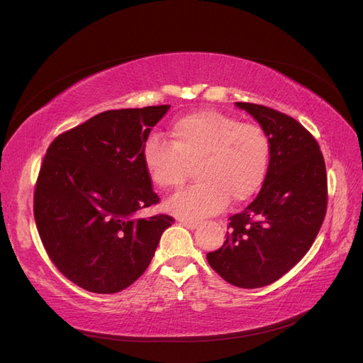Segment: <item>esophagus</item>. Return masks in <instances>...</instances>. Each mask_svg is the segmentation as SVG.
<instances>
[{"mask_svg": "<svg viewBox=\"0 0 363 363\" xmlns=\"http://www.w3.org/2000/svg\"><path fill=\"white\" fill-rule=\"evenodd\" d=\"M180 224L184 225L186 228H189V230H194V228L200 225L199 221H189V219H180Z\"/></svg>", "mask_w": 363, "mask_h": 363, "instance_id": "obj_1", "label": "esophagus"}]
</instances>
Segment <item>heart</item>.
<instances>
[{"label": "heart", "instance_id": "b5f03b06", "mask_svg": "<svg viewBox=\"0 0 363 363\" xmlns=\"http://www.w3.org/2000/svg\"><path fill=\"white\" fill-rule=\"evenodd\" d=\"M171 142L151 136L142 147L148 177L160 189L179 188L196 163L200 182L175 194L167 207L183 219H200L221 212L230 199L242 203L267 177L271 145L259 124L216 111H196L175 119Z\"/></svg>", "mask_w": 363, "mask_h": 363}]
</instances>
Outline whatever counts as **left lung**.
Listing matches in <instances>:
<instances>
[{"label":"left lung","instance_id":"left-lung-1","mask_svg":"<svg viewBox=\"0 0 363 363\" xmlns=\"http://www.w3.org/2000/svg\"><path fill=\"white\" fill-rule=\"evenodd\" d=\"M267 131V177L245 211L230 216L221 248L207 262L225 281L255 289L271 284L298 263L320 232L327 211V174L316 139L276 108L236 103Z\"/></svg>","mask_w":363,"mask_h":363}]
</instances>
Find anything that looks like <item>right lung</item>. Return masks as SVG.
I'll list each match as a JSON object with an SVG mask.
<instances>
[{"instance_id":"add662e5","label":"right lung","mask_w":363,"mask_h":363,"mask_svg":"<svg viewBox=\"0 0 363 363\" xmlns=\"http://www.w3.org/2000/svg\"><path fill=\"white\" fill-rule=\"evenodd\" d=\"M169 106L98 113L54 139L40 164L33 212L40 240L65 277L115 294L148 268L169 215L135 219L160 199L142 147Z\"/></svg>"}]
</instances>
